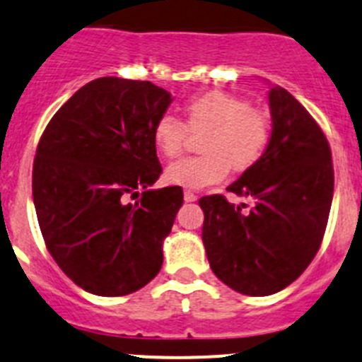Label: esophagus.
I'll return each instance as SVG.
<instances>
[{
	"mask_svg": "<svg viewBox=\"0 0 362 362\" xmlns=\"http://www.w3.org/2000/svg\"><path fill=\"white\" fill-rule=\"evenodd\" d=\"M197 200V195L193 192H189V189H186L185 192V202H195Z\"/></svg>",
	"mask_w": 362,
	"mask_h": 362,
	"instance_id": "obj_1",
	"label": "esophagus"
}]
</instances>
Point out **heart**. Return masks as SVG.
<instances>
[{"label":"heart","mask_w":362,"mask_h":362,"mask_svg":"<svg viewBox=\"0 0 362 362\" xmlns=\"http://www.w3.org/2000/svg\"><path fill=\"white\" fill-rule=\"evenodd\" d=\"M189 134H202L199 150L202 155L170 163L165 180L182 188H206L228 174L245 173L262 160L270 141V122L263 111L238 95L209 90L186 100L182 124L163 115L153 127V143L165 158H176Z\"/></svg>","instance_id":"1"}]
</instances>
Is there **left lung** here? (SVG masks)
I'll return each instance as SVG.
<instances>
[{
  "label": "left lung",
  "instance_id": "1",
  "mask_svg": "<svg viewBox=\"0 0 362 362\" xmlns=\"http://www.w3.org/2000/svg\"><path fill=\"white\" fill-rule=\"evenodd\" d=\"M272 136L258 163L223 195L199 200L202 240L212 272L233 291L268 296L288 288L317 255L334 174L326 136L307 110L282 87L268 92Z\"/></svg>",
  "mask_w": 362,
  "mask_h": 362
}]
</instances>
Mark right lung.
I'll return each mask as SVG.
<instances>
[{
	"label": "right lung",
	"instance_id": "add662e5",
	"mask_svg": "<svg viewBox=\"0 0 362 362\" xmlns=\"http://www.w3.org/2000/svg\"><path fill=\"white\" fill-rule=\"evenodd\" d=\"M170 100L151 81L98 78L40 139L33 165L40 230L55 263L85 291L125 296L162 268L163 238L182 206L180 186L150 189L162 174L153 127Z\"/></svg>",
	"mask_w": 362,
	"mask_h": 362
}]
</instances>
